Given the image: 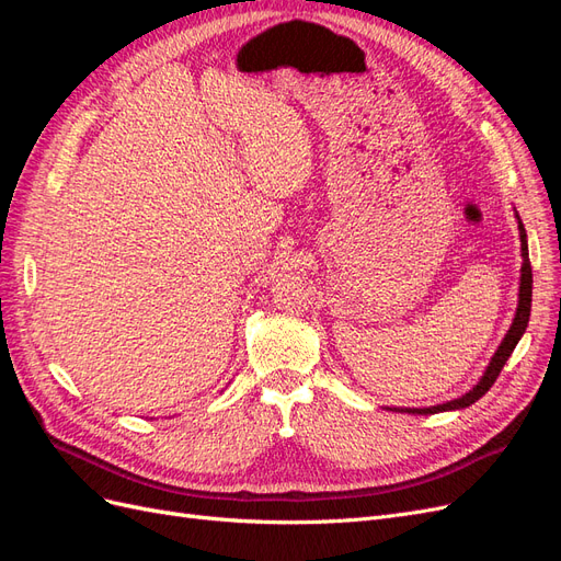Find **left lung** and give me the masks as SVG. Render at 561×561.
<instances>
[{"label":"left lung","mask_w":561,"mask_h":561,"mask_svg":"<svg viewBox=\"0 0 561 561\" xmlns=\"http://www.w3.org/2000/svg\"><path fill=\"white\" fill-rule=\"evenodd\" d=\"M519 239H522V257H524L522 283H519V307H517V313H515V320H513V328L507 330V334H505V339L501 342L496 355H494V358H491V363H489V367L484 371V377L463 398H456V400H451L447 404L426 407V410H404V412H410V414H437V412H447V410H461V407H470L474 400H480L486 393V390L494 386V381L499 379L503 365L507 363V358H511V353L515 351V346H517V342L522 339L526 325H529V316H531V285H534V278H531L529 248H526V231H524L522 222H519Z\"/></svg>","instance_id":"8db88e82"}]
</instances>
